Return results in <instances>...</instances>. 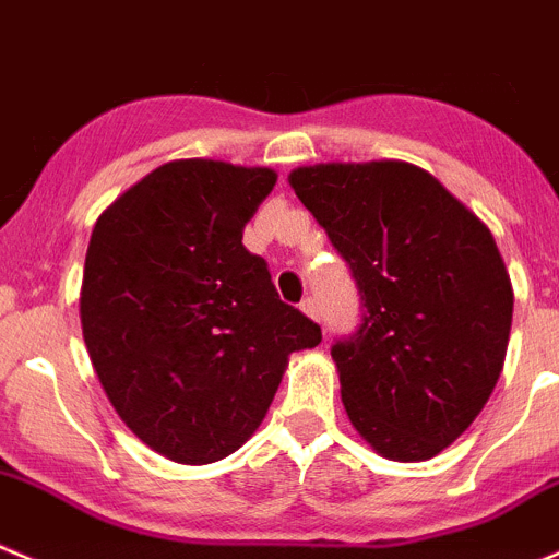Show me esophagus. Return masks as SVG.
Listing matches in <instances>:
<instances>
[{"instance_id": "esophagus-1", "label": "esophagus", "mask_w": 559, "mask_h": 559, "mask_svg": "<svg viewBox=\"0 0 559 559\" xmlns=\"http://www.w3.org/2000/svg\"><path fill=\"white\" fill-rule=\"evenodd\" d=\"M299 307H301V312H305V316H310V318H316V321H321V310H318L316 296H305Z\"/></svg>"}]
</instances>
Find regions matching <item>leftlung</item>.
<instances>
[{"instance_id":"obj_1","label":"left lung","mask_w":559,"mask_h":559,"mask_svg":"<svg viewBox=\"0 0 559 559\" xmlns=\"http://www.w3.org/2000/svg\"><path fill=\"white\" fill-rule=\"evenodd\" d=\"M290 186L362 299L332 345L348 419L386 459H433L502 373L513 288L491 230L406 162L299 167Z\"/></svg>"}]
</instances>
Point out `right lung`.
Returning <instances> with one entry per match:
<instances>
[{"label":"right lung","mask_w":559,"mask_h":559,"mask_svg":"<svg viewBox=\"0 0 559 559\" xmlns=\"http://www.w3.org/2000/svg\"><path fill=\"white\" fill-rule=\"evenodd\" d=\"M276 173L186 158L153 169L95 222L82 334L115 412L178 464L236 453L269 412L294 350L321 326L280 301L241 243Z\"/></svg>","instance_id":"obj_1"}]
</instances>
